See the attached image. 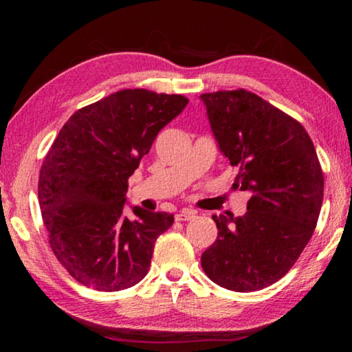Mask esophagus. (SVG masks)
I'll use <instances>...</instances> for the list:
<instances>
[{
  "instance_id": "obj_1",
  "label": "esophagus",
  "mask_w": 352,
  "mask_h": 352,
  "mask_svg": "<svg viewBox=\"0 0 352 352\" xmlns=\"http://www.w3.org/2000/svg\"><path fill=\"white\" fill-rule=\"evenodd\" d=\"M194 217H195V211H192V210H183L178 214H175L177 222H186V220H190Z\"/></svg>"
}]
</instances>
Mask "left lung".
<instances>
[{
	"instance_id": "1",
	"label": "left lung",
	"mask_w": 352,
	"mask_h": 352,
	"mask_svg": "<svg viewBox=\"0 0 352 352\" xmlns=\"http://www.w3.org/2000/svg\"><path fill=\"white\" fill-rule=\"evenodd\" d=\"M200 98L220 151L239 168L233 186L252 192L242 217L212 216L219 233L201 267L228 290L269 287L294 267L318 222L324 177L314 142L296 119L243 88Z\"/></svg>"
}]
</instances>
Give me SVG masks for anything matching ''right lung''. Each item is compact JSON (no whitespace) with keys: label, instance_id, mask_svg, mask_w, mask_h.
Listing matches in <instances>:
<instances>
[{"label":"right lung","instance_id":"add662e5","mask_svg":"<svg viewBox=\"0 0 352 352\" xmlns=\"http://www.w3.org/2000/svg\"><path fill=\"white\" fill-rule=\"evenodd\" d=\"M182 94L127 88L77 110L43 160L38 201L52 253L77 283L118 292L147 275L168 212L122 216L129 177L160 130L186 107Z\"/></svg>","mask_w":352,"mask_h":352}]
</instances>
